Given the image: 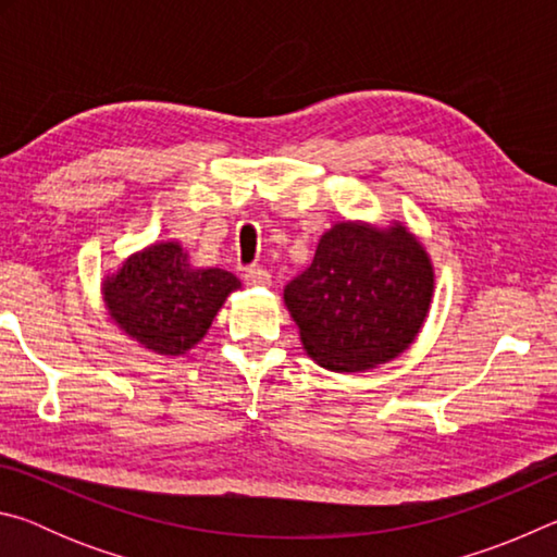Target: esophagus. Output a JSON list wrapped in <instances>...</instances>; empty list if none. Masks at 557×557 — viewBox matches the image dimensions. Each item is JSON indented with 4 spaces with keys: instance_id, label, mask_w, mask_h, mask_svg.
<instances>
[{
    "instance_id": "esophagus-1",
    "label": "esophagus",
    "mask_w": 557,
    "mask_h": 557,
    "mask_svg": "<svg viewBox=\"0 0 557 557\" xmlns=\"http://www.w3.org/2000/svg\"><path fill=\"white\" fill-rule=\"evenodd\" d=\"M245 282H248L250 287H270L272 275L262 268H248V270H245Z\"/></svg>"
}]
</instances>
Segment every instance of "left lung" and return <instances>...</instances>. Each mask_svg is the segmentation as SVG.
<instances>
[{
  "mask_svg": "<svg viewBox=\"0 0 557 557\" xmlns=\"http://www.w3.org/2000/svg\"><path fill=\"white\" fill-rule=\"evenodd\" d=\"M435 297V265L403 221H336L282 292L317 366L363 373L408 351Z\"/></svg>",
  "mask_w": 557,
  "mask_h": 557,
  "instance_id": "obj_1",
  "label": "left lung"
}]
</instances>
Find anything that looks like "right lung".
Listing matches in <instances>:
<instances>
[{
  "mask_svg": "<svg viewBox=\"0 0 557 557\" xmlns=\"http://www.w3.org/2000/svg\"><path fill=\"white\" fill-rule=\"evenodd\" d=\"M240 280L199 268L178 240H157L122 260L100 282L110 322L147 351L178 358L209 334Z\"/></svg>",
  "mask_w": 557,
  "mask_h": 557,
  "instance_id": "right-lung-1",
  "label": "right lung"
}]
</instances>
